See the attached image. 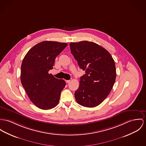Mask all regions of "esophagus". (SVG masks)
Wrapping results in <instances>:
<instances>
[{
  "label": "esophagus",
  "mask_w": 146,
  "mask_h": 146,
  "mask_svg": "<svg viewBox=\"0 0 146 146\" xmlns=\"http://www.w3.org/2000/svg\"><path fill=\"white\" fill-rule=\"evenodd\" d=\"M66 82V83H69V82H70V80H67Z\"/></svg>",
  "instance_id": "esophagus-1"
}]
</instances>
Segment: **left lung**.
<instances>
[{
    "label": "left lung",
    "mask_w": 146,
    "mask_h": 146,
    "mask_svg": "<svg viewBox=\"0 0 146 146\" xmlns=\"http://www.w3.org/2000/svg\"><path fill=\"white\" fill-rule=\"evenodd\" d=\"M69 45L79 68L86 70L75 91L76 100L83 107H96L112 89L116 78L114 61L106 49L94 42L82 41Z\"/></svg>",
    "instance_id": "left-lung-1"
}]
</instances>
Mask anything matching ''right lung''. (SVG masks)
Wrapping results in <instances>:
<instances>
[{
    "instance_id": "add662e5",
    "label": "right lung",
    "mask_w": 146,
    "mask_h": 146,
    "mask_svg": "<svg viewBox=\"0 0 146 146\" xmlns=\"http://www.w3.org/2000/svg\"><path fill=\"white\" fill-rule=\"evenodd\" d=\"M67 43L44 41L32 47L21 66V80L29 99L40 109L47 110L58 105L62 90L66 85L63 79L48 73Z\"/></svg>"
}]
</instances>
